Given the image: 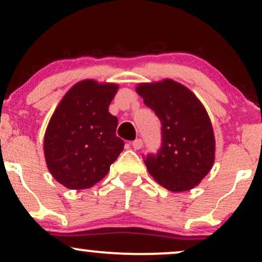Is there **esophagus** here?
<instances>
[{
    "label": "esophagus",
    "mask_w": 262,
    "mask_h": 262,
    "mask_svg": "<svg viewBox=\"0 0 262 262\" xmlns=\"http://www.w3.org/2000/svg\"><path fill=\"white\" fill-rule=\"evenodd\" d=\"M132 145H133V148H134L135 150H139V149L143 148V140H141V139L134 140L133 143H132Z\"/></svg>",
    "instance_id": "esophagus-1"
}]
</instances>
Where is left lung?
<instances>
[{"mask_svg":"<svg viewBox=\"0 0 262 262\" xmlns=\"http://www.w3.org/2000/svg\"><path fill=\"white\" fill-rule=\"evenodd\" d=\"M137 93L161 122V148L146 155V169L172 192L196 187L212 169L215 139L206 108L193 92L171 79L139 83Z\"/></svg>","mask_w":262,"mask_h":262,"instance_id":"8db88e82","label":"left lung"}]
</instances>
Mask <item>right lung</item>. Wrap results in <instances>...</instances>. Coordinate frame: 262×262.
Listing matches in <instances>:
<instances>
[{
    "mask_svg": "<svg viewBox=\"0 0 262 262\" xmlns=\"http://www.w3.org/2000/svg\"><path fill=\"white\" fill-rule=\"evenodd\" d=\"M117 83L82 80L65 93L44 135L48 170L66 188L100 182L124 149L116 135L118 119L108 112Z\"/></svg>",
    "mask_w": 262,
    "mask_h": 262,
    "instance_id": "obj_1",
    "label": "right lung"
}]
</instances>
